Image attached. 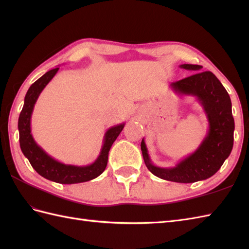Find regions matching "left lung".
<instances>
[{"instance_id":"1","label":"left lung","mask_w":249,"mask_h":249,"mask_svg":"<svg viewBox=\"0 0 249 249\" xmlns=\"http://www.w3.org/2000/svg\"><path fill=\"white\" fill-rule=\"evenodd\" d=\"M187 71H199L202 66L179 65ZM179 95L194 96L203 107L209 122V131L199 147L176 167L161 168L152 162L144 139L141 141L142 156L147 169L160 178L177 183H195L211 178L229 157L233 147L234 119L228 92L213 72L199 71L182 80L170 83Z\"/></svg>"}]
</instances>
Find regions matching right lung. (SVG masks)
Segmentation results:
<instances>
[{
  "label": "right lung",
  "mask_w": 249,
  "mask_h": 249,
  "mask_svg": "<svg viewBox=\"0 0 249 249\" xmlns=\"http://www.w3.org/2000/svg\"><path fill=\"white\" fill-rule=\"evenodd\" d=\"M57 71H59V67L47 71L44 76H41L38 80H36L32 84L25 94L24 105L18 120L21 151H22L23 155L28 158L31 166L35 169V171L47 179L60 184H76L91 181V179L97 178L105 171L106 167H107L110 147L112 146L113 142L118 138L121 131L123 130L125 123L112 126L106 131L102 150H100L96 160L91 165H66V163L57 161L54 158L47 154L36 143L33 136H32L31 118L38 96L43 92L47 84L51 81V79L55 76Z\"/></svg>",
  "instance_id": "right-lung-1"
}]
</instances>
